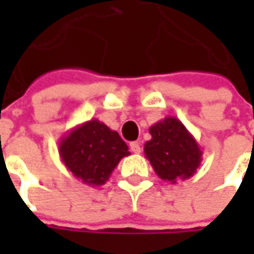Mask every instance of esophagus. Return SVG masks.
Returning <instances> with one entry per match:
<instances>
[{"label":"esophagus","mask_w":254,"mask_h":254,"mask_svg":"<svg viewBox=\"0 0 254 254\" xmlns=\"http://www.w3.org/2000/svg\"><path fill=\"white\" fill-rule=\"evenodd\" d=\"M130 150H131L134 154H140V152H141V145H140V142H130Z\"/></svg>","instance_id":"esophagus-1"}]
</instances>
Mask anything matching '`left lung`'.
<instances>
[{"label":"left lung","instance_id":"obj_1","mask_svg":"<svg viewBox=\"0 0 254 254\" xmlns=\"http://www.w3.org/2000/svg\"><path fill=\"white\" fill-rule=\"evenodd\" d=\"M151 140L144 154L162 181L177 184L195 175L202 162V148L177 117H165L150 127Z\"/></svg>","mask_w":254,"mask_h":254}]
</instances>
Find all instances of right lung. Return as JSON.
I'll list each match as a JSON object with an SVG mask.
<instances>
[{
    "instance_id": "obj_1",
    "label": "right lung",
    "mask_w": 254,
    "mask_h": 254,
    "mask_svg": "<svg viewBox=\"0 0 254 254\" xmlns=\"http://www.w3.org/2000/svg\"><path fill=\"white\" fill-rule=\"evenodd\" d=\"M59 155L77 180L90 187H100L130 151L119 132L92 119L64 134L59 141Z\"/></svg>"
}]
</instances>
